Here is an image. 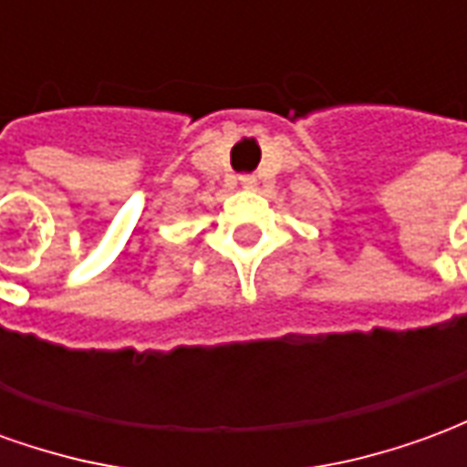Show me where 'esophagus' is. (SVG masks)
<instances>
[{"label":"esophagus","instance_id":"esophagus-1","mask_svg":"<svg viewBox=\"0 0 467 467\" xmlns=\"http://www.w3.org/2000/svg\"><path fill=\"white\" fill-rule=\"evenodd\" d=\"M240 182H243L244 187H254L257 180H254V174H243V177H240Z\"/></svg>","mask_w":467,"mask_h":467}]
</instances>
